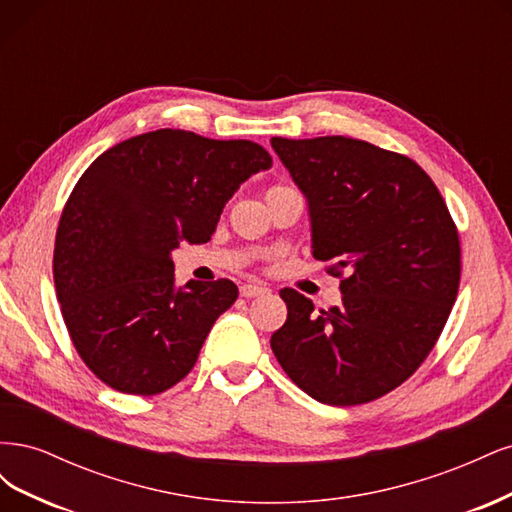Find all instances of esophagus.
<instances>
[{
  "instance_id": "obj_1",
  "label": "esophagus",
  "mask_w": 512,
  "mask_h": 512,
  "mask_svg": "<svg viewBox=\"0 0 512 512\" xmlns=\"http://www.w3.org/2000/svg\"><path fill=\"white\" fill-rule=\"evenodd\" d=\"M239 292H241V297H245V299H254V297H260V294H265L267 288L260 286V284H243Z\"/></svg>"
}]
</instances>
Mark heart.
<instances>
[{
	"label": "heart",
	"mask_w": 512,
	"mask_h": 512,
	"mask_svg": "<svg viewBox=\"0 0 512 512\" xmlns=\"http://www.w3.org/2000/svg\"><path fill=\"white\" fill-rule=\"evenodd\" d=\"M271 190H277V188H271Z\"/></svg>",
	"instance_id": "b5f03b06"
}]
</instances>
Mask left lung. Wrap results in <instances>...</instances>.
Here are the masks:
<instances>
[{
    "instance_id": "8db88e82",
    "label": "left lung",
    "mask_w": 512,
    "mask_h": 512,
    "mask_svg": "<svg viewBox=\"0 0 512 512\" xmlns=\"http://www.w3.org/2000/svg\"><path fill=\"white\" fill-rule=\"evenodd\" d=\"M271 147L305 194L312 254L342 277V305L288 307L271 350L288 378L329 406H359L406 382L436 346L457 299L461 247L436 183L414 160L346 136ZM347 275H343V271Z\"/></svg>"
}]
</instances>
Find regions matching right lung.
<instances>
[{
  "instance_id": "add662e5",
  "label": "right lung",
  "mask_w": 512,
  "mask_h": 512,
  "mask_svg": "<svg viewBox=\"0 0 512 512\" xmlns=\"http://www.w3.org/2000/svg\"><path fill=\"white\" fill-rule=\"evenodd\" d=\"M271 164L258 143L166 128L104 151L76 181L53 277L72 344L104 384L149 397L190 374L239 290L230 280L175 288L170 252L207 243L228 198Z\"/></svg>"
}]
</instances>
